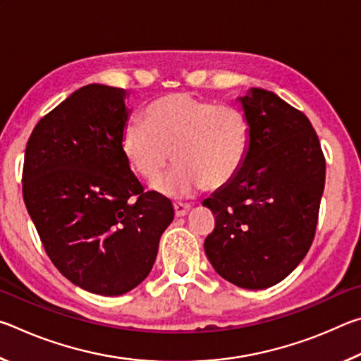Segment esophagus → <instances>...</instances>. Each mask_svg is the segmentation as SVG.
I'll return each instance as SVG.
<instances>
[{"instance_id":"1","label":"esophagus","mask_w":361,"mask_h":361,"mask_svg":"<svg viewBox=\"0 0 361 361\" xmlns=\"http://www.w3.org/2000/svg\"><path fill=\"white\" fill-rule=\"evenodd\" d=\"M173 210H175V215L180 218V216L188 215V212L191 210V205H188V204H175L173 205Z\"/></svg>"}]
</instances>
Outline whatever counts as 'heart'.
<instances>
[{
  "label": "heart",
  "instance_id": "obj_1",
  "mask_svg": "<svg viewBox=\"0 0 361 361\" xmlns=\"http://www.w3.org/2000/svg\"><path fill=\"white\" fill-rule=\"evenodd\" d=\"M143 122L132 121L122 130V151L130 167L154 180L173 157L170 172L154 189L172 199L228 185L247 161L252 129L239 106L186 92L166 94L143 111Z\"/></svg>",
  "mask_w": 361,
  "mask_h": 361
}]
</instances>
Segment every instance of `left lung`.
Instances as JSON below:
<instances>
[{
    "mask_svg": "<svg viewBox=\"0 0 361 361\" xmlns=\"http://www.w3.org/2000/svg\"><path fill=\"white\" fill-rule=\"evenodd\" d=\"M239 100L252 129L250 151L240 172L204 200L215 215L204 248L228 282L262 290L282 282L312 245L326 162L299 109L264 89Z\"/></svg>",
    "mask_w": 361,
    "mask_h": 361,
    "instance_id": "1",
    "label": "left lung"
}]
</instances>
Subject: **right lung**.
<instances>
[{
    "label": "right lung",
    "instance_id": "add662e5",
    "mask_svg": "<svg viewBox=\"0 0 361 361\" xmlns=\"http://www.w3.org/2000/svg\"><path fill=\"white\" fill-rule=\"evenodd\" d=\"M124 89L89 84L41 118L28 138L22 192L60 274L95 295L119 296L148 277L172 202L145 191L121 137Z\"/></svg>",
    "mask_w": 361,
    "mask_h": 361
}]
</instances>
